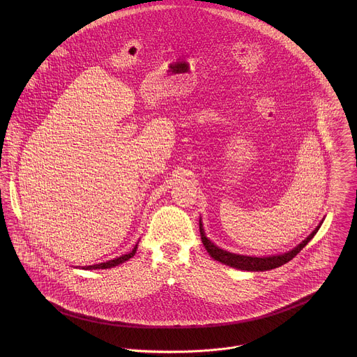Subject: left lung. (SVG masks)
Returning <instances> with one entry per match:
<instances>
[{"instance_id": "left-lung-1", "label": "left lung", "mask_w": 357, "mask_h": 357, "mask_svg": "<svg viewBox=\"0 0 357 357\" xmlns=\"http://www.w3.org/2000/svg\"><path fill=\"white\" fill-rule=\"evenodd\" d=\"M319 228H320V225L306 238L303 243H300L297 248H294L289 253L280 255H269V257H249V255H234V253L225 252V250L217 248L215 245H213L206 238L204 228H202V222H199V231H201V236H202L201 239H202L204 249L207 250L208 255H211L214 259H217V261H220V262H222L225 265H229V266H234V268H238V269H242V271H255H255L275 269V268L282 266L283 264L289 262L290 259H293L296 255H298L305 248L307 242L316 235Z\"/></svg>"}]
</instances>
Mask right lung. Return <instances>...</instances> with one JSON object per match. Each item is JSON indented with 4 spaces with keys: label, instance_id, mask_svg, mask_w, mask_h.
<instances>
[{
    "label": "right lung",
    "instance_id": "1",
    "mask_svg": "<svg viewBox=\"0 0 357 357\" xmlns=\"http://www.w3.org/2000/svg\"><path fill=\"white\" fill-rule=\"evenodd\" d=\"M136 250H137V245L133 248V250H132L129 255H121V257H118V258H115V259H109V261H107V262H102V264H96V265L84 266V269H105V268H112V266H116V265H119V264H122V262L128 261L129 258H132V257L135 255V253H136Z\"/></svg>",
    "mask_w": 357,
    "mask_h": 357
}]
</instances>
